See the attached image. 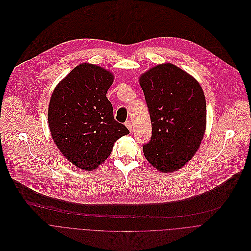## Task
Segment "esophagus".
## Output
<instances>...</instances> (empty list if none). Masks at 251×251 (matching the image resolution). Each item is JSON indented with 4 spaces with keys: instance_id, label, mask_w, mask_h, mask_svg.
<instances>
[{
    "instance_id": "34e87169",
    "label": "esophagus",
    "mask_w": 251,
    "mask_h": 251,
    "mask_svg": "<svg viewBox=\"0 0 251 251\" xmlns=\"http://www.w3.org/2000/svg\"><path fill=\"white\" fill-rule=\"evenodd\" d=\"M125 125H126V126L128 128V130H132V123H131V121L130 120H128V121H126V123H125Z\"/></svg>"
}]
</instances>
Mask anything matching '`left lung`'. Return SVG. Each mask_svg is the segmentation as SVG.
Listing matches in <instances>:
<instances>
[{"mask_svg": "<svg viewBox=\"0 0 251 251\" xmlns=\"http://www.w3.org/2000/svg\"><path fill=\"white\" fill-rule=\"evenodd\" d=\"M139 83L152 126L143 145L148 162L167 173L182 168L196 153L206 129V99L198 81L171 64L142 74Z\"/></svg>", "mask_w": 251, "mask_h": 251, "instance_id": "left-lung-1", "label": "left lung"}]
</instances>
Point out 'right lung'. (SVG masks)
<instances>
[{"label": "right lung", "instance_id": "obj_1", "mask_svg": "<svg viewBox=\"0 0 251 251\" xmlns=\"http://www.w3.org/2000/svg\"><path fill=\"white\" fill-rule=\"evenodd\" d=\"M114 75L100 66L82 63L54 89L48 125L61 153L83 170L96 169L111 154L114 143L129 130L114 119L107 92Z\"/></svg>", "mask_w": 251, "mask_h": 251}]
</instances>
